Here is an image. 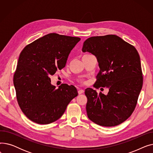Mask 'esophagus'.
<instances>
[{
    "mask_svg": "<svg viewBox=\"0 0 153 153\" xmlns=\"http://www.w3.org/2000/svg\"><path fill=\"white\" fill-rule=\"evenodd\" d=\"M84 92V91L83 90V89H79V91H78V94L80 95V94H82L83 92Z\"/></svg>",
    "mask_w": 153,
    "mask_h": 153,
    "instance_id": "1",
    "label": "esophagus"
}]
</instances>
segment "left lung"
<instances>
[{
    "instance_id": "1",
    "label": "left lung",
    "mask_w": 153,
    "mask_h": 153,
    "mask_svg": "<svg viewBox=\"0 0 153 153\" xmlns=\"http://www.w3.org/2000/svg\"><path fill=\"white\" fill-rule=\"evenodd\" d=\"M82 52L94 55L100 71L94 87L108 88L107 95L87 88V117L103 126H114L129 118L143 86L140 55L136 48L115 35L92 36L84 43Z\"/></svg>"
}]
</instances>
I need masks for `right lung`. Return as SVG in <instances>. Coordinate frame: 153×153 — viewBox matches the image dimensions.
I'll use <instances>...</instances> for the list:
<instances>
[{
	"instance_id": "right-lung-1",
	"label": "right lung",
	"mask_w": 153,
	"mask_h": 153,
	"mask_svg": "<svg viewBox=\"0 0 153 153\" xmlns=\"http://www.w3.org/2000/svg\"><path fill=\"white\" fill-rule=\"evenodd\" d=\"M78 37L50 33L26 46L21 52L13 84L19 105L26 117L38 124L58 120L69 103L78 95L74 85L63 84L56 89L49 76L66 66Z\"/></svg>"
}]
</instances>
